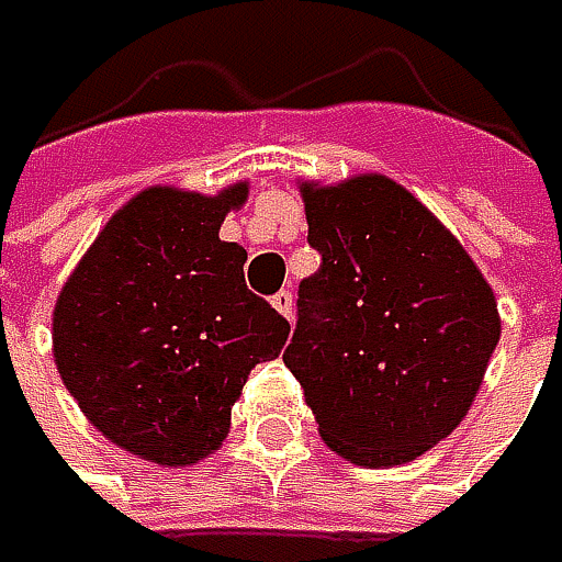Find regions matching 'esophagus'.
I'll return each mask as SVG.
<instances>
[{"instance_id":"1","label":"esophagus","mask_w":562,"mask_h":562,"mask_svg":"<svg viewBox=\"0 0 562 562\" xmlns=\"http://www.w3.org/2000/svg\"><path fill=\"white\" fill-rule=\"evenodd\" d=\"M273 308L280 312L282 318H289V322H292V312H295V299H292V292H289V289H282V292H277V295H273Z\"/></svg>"}]
</instances>
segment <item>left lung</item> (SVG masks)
I'll return each mask as SVG.
<instances>
[{"label":"left lung","instance_id":"obj_1","mask_svg":"<svg viewBox=\"0 0 562 562\" xmlns=\"http://www.w3.org/2000/svg\"><path fill=\"white\" fill-rule=\"evenodd\" d=\"M318 273L282 361L345 462L403 465L469 413L502 338L488 280L387 175L299 184Z\"/></svg>","mask_w":562,"mask_h":562}]
</instances>
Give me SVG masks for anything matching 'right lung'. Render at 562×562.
<instances>
[{"label":"right lung","instance_id":"obj_1","mask_svg":"<svg viewBox=\"0 0 562 562\" xmlns=\"http://www.w3.org/2000/svg\"><path fill=\"white\" fill-rule=\"evenodd\" d=\"M247 181L217 194H133L60 285L52 351L67 393L113 446L194 465L231 432V406L289 322L244 282L247 250L221 240Z\"/></svg>","mask_w":562,"mask_h":562}]
</instances>
